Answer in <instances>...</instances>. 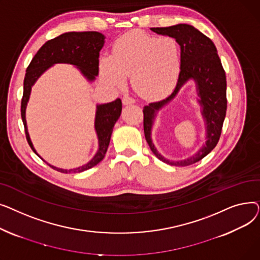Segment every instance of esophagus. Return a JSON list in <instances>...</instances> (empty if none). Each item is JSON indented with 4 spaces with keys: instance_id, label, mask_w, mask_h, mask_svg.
<instances>
[{
    "instance_id": "obj_1",
    "label": "esophagus",
    "mask_w": 260,
    "mask_h": 260,
    "mask_svg": "<svg viewBox=\"0 0 260 260\" xmlns=\"http://www.w3.org/2000/svg\"><path fill=\"white\" fill-rule=\"evenodd\" d=\"M134 102H135V100L132 97H129V95H124V97H123V99H122V103L124 105L133 104Z\"/></svg>"
}]
</instances>
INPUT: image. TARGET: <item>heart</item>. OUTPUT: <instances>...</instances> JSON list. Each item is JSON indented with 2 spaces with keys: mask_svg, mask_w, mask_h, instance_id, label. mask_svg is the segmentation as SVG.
Listing matches in <instances>:
<instances>
[{
  "mask_svg": "<svg viewBox=\"0 0 260 260\" xmlns=\"http://www.w3.org/2000/svg\"><path fill=\"white\" fill-rule=\"evenodd\" d=\"M181 71V53L172 37L155 38L134 30L119 38L111 56L100 59V73L108 85L121 87L127 76L142 98L157 100L175 88Z\"/></svg>",
  "mask_w": 260,
  "mask_h": 260,
  "instance_id": "b5f03b06",
  "label": "heart"
}]
</instances>
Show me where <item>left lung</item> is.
Returning <instances> with one entry per match:
<instances>
[{
    "instance_id": "8db88e82",
    "label": "left lung",
    "mask_w": 260,
    "mask_h": 260,
    "mask_svg": "<svg viewBox=\"0 0 260 260\" xmlns=\"http://www.w3.org/2000/svg\"><path fill=\"white\" fill-rule=\"evenodd\" d=\"M158 35L174 38L181 49V71L174 91L168 98L149 103L143 108V128L145 139L158 159L176 167L194 165L210 154L219 141L226 113V79L216 46L212 40L188 24L151 28ZM188 79H194L206 121L207 141L194 156L181 161H170L161 156L151 141V127L155 113L174 98Z\"/></svg>"
}]
</instances>
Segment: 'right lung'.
<instances>
[{
  "label": "right lung",
  "instance_id": "add662e5",
  "mask_svg": "<svg viewBox=\"0 0 260 260\" xmlns=\"http://www.w3.org/2000/svg\"><path fill=\"white\" fill-rule=\"evenodd\" d=\"M105 37L97 31H72L65 32L57 38L51 39L41 47L35 54L30 64L26 70L24 78V90L21 102V117L25 127L26 139L32 151L39 156L29 138L25 119L26 105L29 100L31 86L45 71L57 63H67L77 66L88 81H93L99 74V53L104 45ZM122 111V102L118 98L113 102L97 105L94 119V129L98 136L99 148L93 158L77 169L63 170L52 167L50 168L61 173H80L97 166L104 158L107 147L111 141V136L115 123L119 119ZM40 157V156H39ZM41 158V157H40ZM42 159V158H41Z\"/></svg>",
  "mask_w": 260,
  "mask_h": 260
}]
</instances>
